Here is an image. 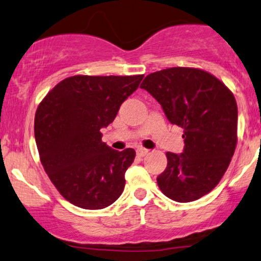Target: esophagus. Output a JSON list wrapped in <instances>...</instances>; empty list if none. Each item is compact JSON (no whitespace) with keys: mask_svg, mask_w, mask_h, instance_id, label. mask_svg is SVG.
<instances>
[{"mask_svg":"<svg viewBox=\"0 0 261 261\" xmlns=\"http://www.w3.org/2000/svg\"><path fill=\"white\" fill-rule=\"evenodd\" d=\"M136 152H137V156H140V158H143V156L148 154L149 150H148V149H144V148H138Z\"/></svg>","mask_w":261,"mask_h":261,"instance_id":"34e87169","label":"esophagus"}]
</instances>
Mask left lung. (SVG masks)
Masks as SVG:
<instances>
[{
    "label": "left lung",
    "instance_id": "obj_1",
    "mask_svg": "<svg viewBox=\"0 0 261 261\" xmlns=\"http://www.w3.org/2000/svg\"><path fill=\"white\" fill-rule=\"evenodd\" d=\"M141 88L161 105L167 119L184 128V151L166 152L158 176L163 194L179 203L213 191L227 171L238 141V105L223 82L194 68H168L149 74Z\"/></svg>",
    "mask_w": 261,
    "mask_h": 261
}]
</instances>
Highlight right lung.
Instances as JSON below:
<instances>
[{
  "label": "right lung",
  "instance_id": "obj_1",
  "mask_svg": "<svg viewBox=\"0 0 261 261\" xmlns=\"http://www.w3.org/2000/svg\"><path fill=\"white\" fill-rule=\"evenodd\" d=\"M143 75H76L55 86L38 106L34 136L52 184L74 205L99 210L114 203L134 162L133 148L114 150L101 141L102 127L138 88Z\"/></svg>",
  "mask_w": 261,
  "mask_h": 261
}]
</instances>
